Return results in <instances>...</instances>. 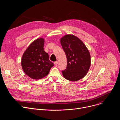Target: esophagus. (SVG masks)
I'll return each mask as SVG.
<instances>
[{
  "label": "esophagus",
  "mask_w": 120,
  "mask_h": 120,
  "mask_svg": "<svg viewBox=\"0 0 120 120\" xmlns=\"http://www.w3.org/2000/svg\"><path fill=\"white\" fill-rule=\"evenodd\" d=\"M58 61H55V62H54V64L56 65L57 64H58Z\"/></svg>",
  "instance_id": "obj_1"
}]
</instances>
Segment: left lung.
<instances>
[{"label": "left lung", "mask_w": 120, "mask_h": 120, "mask_svg": "<svg viewBox=\"0 0 120 120\" xmlns=\"http://www.w3.org/2000/svg\"><path fill=\"white\" fill-rule=\"evenodd\" d=\"M60 42L67 58L66 68L62 71L63 76L71 81L82 78L91 65L88 50L79 38L72 35L64 36Z\"/></svg>", "instance_id": "1"}]
</instances>
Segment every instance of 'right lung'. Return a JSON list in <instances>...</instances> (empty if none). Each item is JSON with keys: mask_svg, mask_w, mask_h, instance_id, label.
Masks as SVG:
<instances>
[{"mask_svg": "<svg viewBox=\"0 0 120 120\" xmlns=\"http://www.w3.org/2000/svg\"><path fill=\"white\" fill-rule=\"evenodd\" d=\"M44 39L33 41L24 52L21 65L25 73L34 79H40L47 75L54 64L49 60L48 54L44 50Z\"/></svg>", "mask_w": 120, "mask_h": 120, "instance_id": "right-lung-1", "label": "right lung"}]
</instances>
